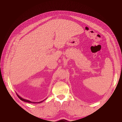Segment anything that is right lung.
Wrapping results in <instances>:
<instances>
[{"label": "right lung", "instance_id": "add662e5", "mask_svg": "<svg viewBox=\"0 0 122 122\" xmlns=\"http://www.w3.org/2000/svg\"><path fill=\"white\" fill-rule=\"evenodd\" d=\"M16 94H17V96L18 97V98H19L21 100L23 101H24V102H28V103H42V102H43L44 100H45L47 99V98H46L45 99H44V100H42V101H40V102H32V101H30V100H28L22 98V97H21L19 95H18V94H17V93H16Z\"/></svg>", "mask_w": 122, "mask_h": 122}]
</instances>
